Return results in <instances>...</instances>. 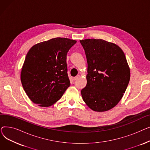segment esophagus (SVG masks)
Wrapping results in <instances>:
<instances>
[{"mask_svg": "<svg viewBox=\"0 0 150 150\" xmlns=\"http://www.w3.org/2000/svg\"><path fill=\"white\" fill-rule=\"evenodd\" d=\"M80 78V75H77L76 76H75V77H74V80H78V78Z\"/></svg>", "mask_w": 150, "mask_h": 150, "instance_id": "obj_1", "label": "esophagus"}]
</instances>
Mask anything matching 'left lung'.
I'll return each instance as SVG.
<instances>
[{"label": "left lung", "mask_w": 150, "mask_h": 150, "mask_svg": "<svg viewBox=\"0 0 150 150\" xmlns=\"http://www.w3.org/2000/svg\"><path fill=\"white\" fill-rule=\"evenodd\" d=\"M88 62L87 84L81 91L85 103L105 112L120 101L130 80V69L123 50L103 39L80 40Z\"/></svg>", "instance_id": "obj_1"}]
</instances>
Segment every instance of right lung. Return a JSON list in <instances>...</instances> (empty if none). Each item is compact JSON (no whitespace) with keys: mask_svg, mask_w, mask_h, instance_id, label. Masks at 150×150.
<instances>
[{"mask_svg":"<svg viewBox=\"0 0 150 150\" xmlns=\"http://www.w3.org/2000/svg\"><path fill=\"white\" fill-rule=\"evenodd\" d=\"M76 41L56 38L34 45L22 67L21 80L27 96L41 107L58 101L70 84L66 57Z\"/></svg>","mask_w":150,"mask_h":150,"instance_id":"add662e5","label":"right lung"}]
</instances>
